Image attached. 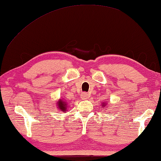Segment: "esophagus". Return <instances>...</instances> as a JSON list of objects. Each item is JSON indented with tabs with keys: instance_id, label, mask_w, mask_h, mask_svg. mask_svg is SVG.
Segmentation results:
<instances>
[{
	"instance_id": "34e87169",
	"label": "esophagus",
	"mask_w": 161,
	"mask_h": 161,
	"mask_svg": "<svg viewBox=\"0 0 161 161\" xmlns=\"http://www.w3.org/2000/svg\"><path fill=\"white\" fill-rule=\"evenodd\" d=\"M80 97L83 100H86V99L88 98V94L86 93V92H83V93L81 94Z\"/></svg>"
}]
</instances>
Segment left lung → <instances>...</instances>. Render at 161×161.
Instances as JSON below:
<instances>
[{
  "instance_id": "1",
  "label": "left lung",
  "mask_w": 161,
  "mask_h": 161,
  "mask_svg": "<svg viewBox=\"0 0 161 161\" xmlns=\"http://www.w3.org/2000/svg\"><path fill=\"white\" fill-rule=\"evenodd\" d=\"M105 105H105V103H103L102 106H103V107H104V106H105Z\"/></svg>"
}]
</instances>
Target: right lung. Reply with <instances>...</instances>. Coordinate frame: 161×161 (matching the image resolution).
Returning <instances> with one entry per match:
<instances>
[{
    "mask_svg": "<svg viewBox=\"0 0 161 161\" xmlns=\"http://www.w3.org/2000/svg\"><path fill=\"white\" fill-rule=\"evenodd\" d=\"M57 105H58V108L61 110L63 112H67V104L65 101H63V100L60 99L58 102H57Z\"/></svg>",
    "mask_w": 161,
    "mask_h": 161,
    "instance_id": "right-lung-1",
    "label": "right lung"
}]
</instances>
